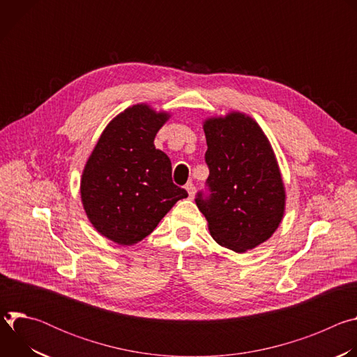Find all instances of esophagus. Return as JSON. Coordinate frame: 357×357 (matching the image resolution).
<instances>
[{"label":"esophagus","mask_w":357,"mask_h":357,"mask_svg":"<svg viewBox=\"0 0 357 357\" xmlns=\"http://www.w3.org/2000/svg\"><path fill=\"white\" fill-rule=\"evenodd\" d=\"M185 188H186V190H188V193H189V197H193V195H195V185H193L192 182H188V183L185 185Z\"/></svg>","instance_id":"1"}]
</instances>
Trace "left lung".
Returning a JSON list of instances; mask_svg holds the SVG:
<instances>
[{
	"label": "left lung",
	"mask_w": 357,
	"mask_h": 357,
	"mask_svg": "<svg viewBox=\"0 0 357 357\" xmlns=\"http://www.w3.org/2000/svg\"><path fill=\"white\" fill-rule=\"evenodd\" d=\"M203 128L209 178L195 202L212 237L243 252L270 238L282 219L281 174L267 137L252 119L230 113L208 120Z\"/></svg>",
	"instance_id": "obj_1"
}]
</instances>
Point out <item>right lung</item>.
I'll list each match as a JSON object with an SVG mask.
<instances>
[{
  "label": "right lung",
  "mask_w": 357,
  "mask_h": 357,
  "mask_svg": "<svg viewBox=\"0 0 357 357\" xmlns=\"http://www.w3.org/2000/svg\"><path fill=\"white\" fill-rule=\"evenodd\" d=\"M168 116L137 105L119 114L101 134L82 176V202L98 233L131 245L154 231L179 199L172 165L154 138Z\"/></svg>",
  "instance_id": "add662e5"
}]
</instances>
